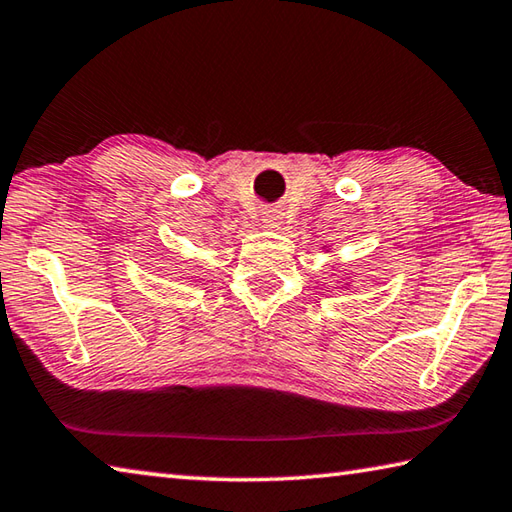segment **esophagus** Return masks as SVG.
I'll return each mask as SVG.
<instances>
[{"instance_id":"obj_1","label":"esophagus","mask_w":512,"mask_h":512,"mask_svg":"<svg viewBox=\"0 0 512 512\" xmlns=\"http://www.w3.org/2000/svg\"><path fill=\"white\" fill-rule=\"evenodd\" d=\"M262 224L268 230H277V228H280V224H282V215L277 210H268V212H264Z\"/></svg>"}]
</instances>
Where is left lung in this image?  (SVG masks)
Here are the masks:
<instances>
[{
  "label": "left lung",
  "instance_id": "left-lung-1",
  "mask_svg": "<svg viewBox=\"0 0 512 512\" xmlns=\"http://www.w3.org/2000/svg\"><path fill=\"white\" fill-rule=\"evenodd\" d=\"M322 250H324V253H331V248L329 246H322ZM342 288H349V284H351V280H349V277H347V280H342V282H338Z\"/></svg>",
  "mask_w": 512,
  "mask_h": 512
}]
</instances>
